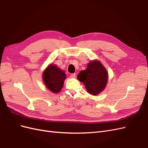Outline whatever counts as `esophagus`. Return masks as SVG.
Masks as SVG:
<instances>
[{
	"label": "esophagus",
	"mask_w": 148,
	"mask_h": 148,
	"mask_svg": "<svg viewBox=\"0 0 148 148\" xmlns=\"http://www.w3.org/2000/svg\"><path fill=\"white\" fill-rule=\"evenodd\" d=\"M70 77L71 78H76V74L75 73H72L70 75Z\"/></svg>",
	"instance_id": "esophagus-1"
}]
</instances>
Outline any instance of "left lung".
I'll return each instance as SVG.
<instances>
[{
	"instance_id": "8db88e82",
	"label": "left lung",
	"mask_w": 148,
	"mask_h": 148,
	"mask_svg": "<svg viewBox=\"0 0 148 148\" xmlns=\"http://www.w3.org/2000/svg\"><path fill=\"white\" fill-rule=\"evenodd\" d=\"M77 78L83 83L89 94L96 96L106 88L108 72L99 60H94L89 62L86 70L80 71Z\"/></svg>"
}]
</instances>
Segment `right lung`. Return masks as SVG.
Instances as JSON below:
<instances>
[{
	"label": "right lung",
	"mask_w": 148,
	"mask_h": 148,
	"mask_svg": "<svg viewBox=\"0 0 148 148\" xmlns=\"http://www.w3.org/2000/svg\"><path fill=\"white\" fill-rule=\"evenodd\" d=\"M66 74L56 65L50 64L44 70L42 80L45 86L53 93L59 92L63 88Z\"/></svg>",
	"instance_id": "right-lung-1"
}]
</instances>
